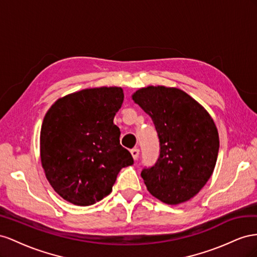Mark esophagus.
Here are the masks:
<instances>
[{
    "label": "esophagus",
    "mask_w": 257,
    "mask_h": 257,
    "mask_svg": "<svg viewBox=\"0 0 257 257\" xmlns=\"http://www.w3.org/2000/svg\"><path fill=\"white\" fill-rule=\"evenodd\" d=\"M130 153H131V155H133L134 159H137L139 156V153H140V150H139L138 148H135L130 151Z\"/></svg>",
    "instance_id": "esophagus-1"
}]
</instances>
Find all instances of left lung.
<instances>
[{
    "mask_svg": "<svg viewBox=\"0 0 257 257\" xmlns=\"http://www.w3.org/2000/svg\"><path fill=\"white\" fill-rule=\"evenodd\" d=\"M133 99L150 115L159 139L157 161L141 172L149 192L168 204L189 200L208 182L216 164L219 141L213 119L178 88H141Z\"/></svg>",
    "mask_w": 257,
    "mask_h": 257,
    "instance_id": "obj_1",
    "label": "left lung"
}]
</instances>
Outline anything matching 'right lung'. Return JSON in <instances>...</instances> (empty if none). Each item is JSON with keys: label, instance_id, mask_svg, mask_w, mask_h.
<instances>
[{"label": "right lung", "instance_id": "right-lung-1", "mask_svg": "<svg viewBox=\"0 0 257 257\" xmlns=\"http://www.w3.org/2000/svg\"><path fill=\"white\" fill-rule=\"evenodd\" d=\"M123 101L118 87L84 89L58 101L41 129V161L63 199L90 206L112 192L117 174L134 164L113 119Z\"/></svg>", "mask_w": 257, "mask_h": 257}]
</instances>
